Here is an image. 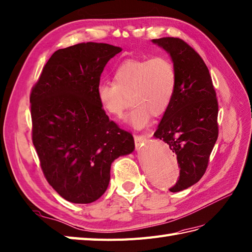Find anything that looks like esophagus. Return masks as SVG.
Wrapping results in <instances>:
<instances>
[{"label": "esophagus", "mask_w": 252, "mask_h": 252, "mask_svg": "<svg viewBox=\"0 0 252 252\" xmlns=\"http://www.w3.org/2000/svg\"><path fill=\"white\" fill-rule=\"evenodd\" d=\"M148 137L149 136L143 135V134H134V142H135L136 147H139V146H142V144L147 142Z\"/></svg>", "instance_id": "34e87169"}]
</instances>
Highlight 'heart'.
Segmentation results:
<instances>
[{
	"label": "heart",
	"instance_id": "obj_1",
	"mask_svg": "<svg viewBox=\"0 0 252 252\" xmlns=\"http://www.w3.org/2000/svg\"><path fill=\"white\" fill-rule=\"evenodd\" d=\"M177 89V71L165 56L130 59L122 62L114 74V84L102 83L96 98L107 115L120 119L128 107V122L135 128L149 125L151 116L159 117L171 106Z\"/></svg>",
	"mask_w": 252,
	"mask_h": 252
}]
</instances>
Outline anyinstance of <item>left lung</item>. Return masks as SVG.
Instances as JSON below:
<instances>
[{
  "instance_id": "left-lung-1",
  "label": "left lung",
  "mask_w": 252,
  "mask_h": 252,
  "mask_svg": "<svg viewBox=\"0 0 252 252\" xmlns=\"http://www.w3.org/2000/svg\"><path fill=\"white\" fill-rule=\"evenodd\" d=\"M153 42L171 55L177 71L175 97L154 135L177 156L179 177L169 191L178 192L197 183L206 172L219 134L218 99L205 62L188 43L178 37Z\"/></svg>"
}]
</instances>
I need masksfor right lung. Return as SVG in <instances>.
<instances>
[{"label":"right lung","instance_id":"obj_1","mask_svg":"<svg viewBox=\"0 0 252 252\" xmlns=\"http://www.w3.org/2000/svg\"><path fill=\"white\" fill-rule=\"evenodd\" d=\"M121 51L103 43L57 50L30 93L32 142L49 185L66 201L88 204L106 191L110 165L134 139L96 98L106 63Z\"/></svg>","mask_w":252,"mask_h":252}]
</instances>
